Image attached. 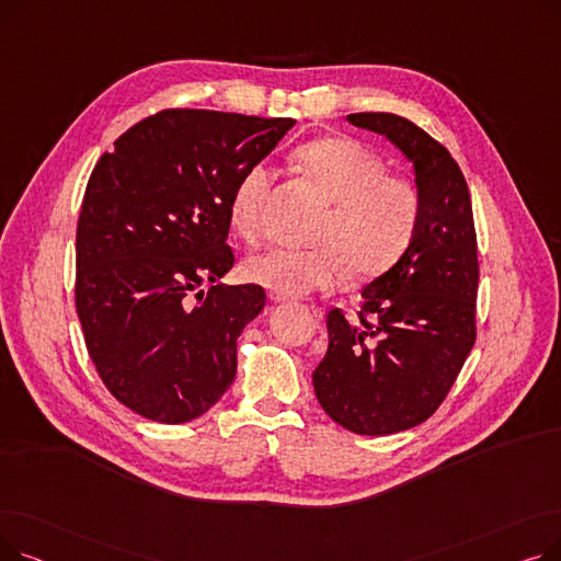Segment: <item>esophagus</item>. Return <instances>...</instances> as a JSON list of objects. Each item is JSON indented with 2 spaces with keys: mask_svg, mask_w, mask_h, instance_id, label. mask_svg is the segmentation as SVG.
Masks as SVG:
<instances>
[{
  "mask_svg": "<svg viewBox=\"0 0 561 561\" xmlns=\"http://www.w3.org/2000/svg\"><path fill=\"white\" fill-rule=\"evenodd\" d=\"M268 298H271V302H275V305H282V302H288L290 298L286 296V293H282V290H268Z\"/></svg>",
  "mask_w": 561,
  "mask_h": 561,
  "instance_id": "1",
  "label": "esophagus"
}]
</instances>
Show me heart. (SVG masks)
I'll use <instances>...</instances> for the list:
<instances>
[{
	"label": "heart",
	"instance_id": "1",
	"mask_svg": "<svg viewBox=\"0 0 561 561\" xmlns=\"http://www.w3.org/2000/svg\"><path fill=\"white\" fill-rule=\"evenodd\" d=\"M298 161L334 202L318 231L316 248L277 245L245 261L256 284L305 296L316 288L355 275H377L393 265L411 243L421 216L416 186L404 176L387 174L385 161L352 138H320L302 145ZM273 170L250 165L236 182L229 218L245 241L254 243L263 229V204Z\"/></svg>",
	"mask_w": 561,
	"mask_h": 561
}]
</instances>
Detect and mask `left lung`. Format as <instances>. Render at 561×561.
<instances>
[{"instance_id": "left-lung-1", "label": "left lung", "mask_w": 561, "mask_h": 561, "mask_svg": "<svg viewBox=\"0 0 561 561\" xmlns=\"http://www.w3.org/2000/svg\"><path fill=\"white\" fill-rule=\"evenodd\" d=\"M345 121L398 147L421 197L411 243L362 290V320L328 313V355L313 370L330 419L385 436L427 421L473 350L478 239L466 180L444 145L393 113H350Z\"/></svg>"}]
</instances>
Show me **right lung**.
<instances>
[{
  "instance_id": "add662e5",
  "label": "right lung",
  "mask_w": 561,
  "mask_h": 561,
  "mask_svg": "<svg viewBox=\"0 0 561 561\" xmlns=\"http://www.w3.org/2000/svg\"><path fill=\"white\" fill-rule=\"evenodd\" d=\"M293 125L170 108L98 161L77 227V313L106 389L136 414L188 423L233 381L236 339L265 290L218 284L233 265L229 202Z\"/></svg>"
}]
</instances>
